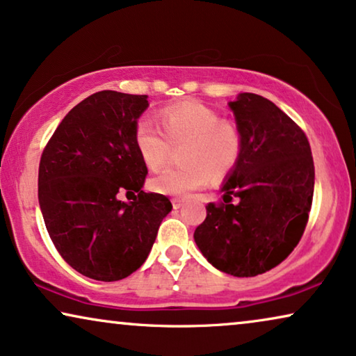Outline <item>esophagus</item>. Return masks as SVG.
Listing matches in <instances>:
<instances>
[{
  "label": "esophagus",
  "mask_w": 356,
  "mask_h": 356,
  "mask_svg": "<svg viewBox=\"0 0 356 356\" xmlns=\"http://www.w3.org/2000/svg\"><path fill=\"white\" fill-rule=\"evenodd\" d=\"M172 204H173V209H179V207L183 206V199L173 197V199H172Z\"/></svg>",
  "instance_id": "34e87169"
}]
</instances>
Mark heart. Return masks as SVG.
<instances>
[{
  "instance_id": "obj_1",
  "label": "heart",
  "mask_w": 356,
  "mask_h": 356,
  "mask_svg": "<svg viewBox=\"0 0 356 356\" xmlns=\"http://www.w3.org/2000/svg\"><path fill=\"white\" fill-rule=\"evenodd\" d=\"M160 131L149 120L134 129L136 149L149 168L167 162L172 147L179 167H170L150 178V189L165 196H186L206 188L211 179L222 183L238 168L245 152V136L235 121L196 100H183L157 111Z\"/></svg>"
}]
</instances>
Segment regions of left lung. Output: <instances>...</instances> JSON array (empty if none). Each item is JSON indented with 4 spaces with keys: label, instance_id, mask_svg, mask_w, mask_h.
I'll return each mask as SVG.
<instances>
[{
    "label": "left lung",
    "instance_id": "1",
    "mask_svg": "<svg viewBox=\"0 0 356 356\" xmlns=\"http://www.w3.org/2000/svg\"><path fill=\"white\" fill-rule=\"evenodd\" d=\"M228 105L245 136V152L223 183V201L206 206L194 241L218 270L254 277L286 259L303 236L314 162L303 129L270 100L245 92Z\"/></svg>",
    "mask_w": 356,
    "mask_h": 356
}]
</instances>
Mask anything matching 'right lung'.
Segmentation results:
<instances>
[{"label":"right lung","instance_id":"obj_1","mask_svg":"<svg viewBox=\"0 0 356 356\" xmlns=\"http://www.w3.org/2000/svg\"><path fill=\"white\" fill-rule=\"evenodd\" d=\"M147 95L102 90L77 104L43 149L38 202L63 259L94 280L115 282L147 259L167 196L144 193L147 167L134 144ZM121 193L131 199L119 201Z\"/></svg>","mask_w":356,"mask_h":356}]
</instances>
